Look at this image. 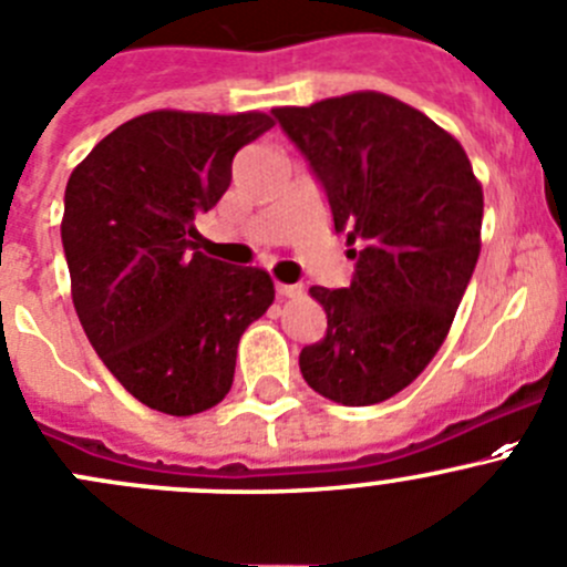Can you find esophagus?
I'll list each match as a JSON object with an SVG mask.
<instances>
[{"mask_svg":"<svg viewBox=\"0 0 567 567\" xmlns=\"http://www.w3.org/2000/svg\"><path fill=\"white\" fill-rule=\"evenodd\" d=\"M277 293L279 296H288V299H299V296L305 293V288H301V285H282V282H277Z\"/></svg>","mask_w":567,"mask_h":567,"instance_id":"34e87169","label":"esophagus"}]
</instances>
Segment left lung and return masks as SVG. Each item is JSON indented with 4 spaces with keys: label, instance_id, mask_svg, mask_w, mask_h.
Masks as SVG:
<instances>
[{
    "label": "left lung",
    "instance_id": "obj_1",
    "mask_svg": "<svg viewBox=\"0 0 567 567\" xmlns=\"http://www.w3.org/2000/svg\"><path fill=\"white\" fill-rule=\"evenodd\" d=\"M357 260L349 288H310L327 334L299 368L323 399L368 406L404 390L446 340L482 249V185L454 135L388 93L274 107Z\"/></svg>",
    "mask_w": 567,
    "mask_h": 567
}]
</instances>
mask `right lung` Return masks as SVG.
<instances>
[{
	"label": "right lung",
	"instance_id": "1",
	"mask_svg": "<svg viewBox=\"0 0 567 567\" xmlns=\"http://www.w3.org/2000/svg\"><path fill=\"white\" fill-rule=\"evenodd\" d=\"M266 113L152 110L102 137L65 185L71 299L107 371L141 404L196 415L233 388L240 334L274 301L268 271L194 251Z\"/></svg>",
	"mask_w": 567,
	"mask_h": 567
}]
</instances>
